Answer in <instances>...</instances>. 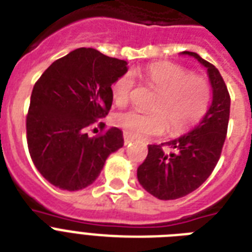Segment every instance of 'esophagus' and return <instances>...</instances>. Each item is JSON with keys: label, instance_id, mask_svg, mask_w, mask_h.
Returning <instances> with one entry per match:
<instances>
[{"label": "esophagus", "instance_id": "34e87169", "mask_svg": "<svg viewBox=\"0 0 252 252\" xmlns=\"http://www.w3.org/2000/svg\"><path fill=\"white\" fill-rule=\"evenodd\" d=\"M132 141H133V137H130L129 134L124 133V145H129Z\"/></svg>", "mask_w": 252, "mask_h": 252}]
</instances>
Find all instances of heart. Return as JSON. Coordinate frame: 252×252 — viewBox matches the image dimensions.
I'll return each instance as SVG.
<instances>
[{
	"label": "heart",
	"mask_w": 252,
	"mask_h": 252,
	"mask_svg": "<svg viewBox=\"0 0 252 252\" xmlns=\"http://www.w3.org/2000/svg\"><path fill=\"white\" fill-rule=\"evenodd\" d=\"M140 74L157 95L150 104L152 112L142 114L128 110L115 115V124L126 134L144 137L159 134L165 128L170 134H182L205 116L212 98L207 78L191 74L188 69L168 61L146 65ZM133 87L132 72L119 77L111 87L115 104H126Z\"/></svg>",
	"instance_id": "heart-1"
}]
</instances>
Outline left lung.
<instances>
[{
    "label": "left lung",
    "instance_id": "1",
    "mask_svg": "<svg viewBox=\"0 0 252 252\" xmlns=\"http://www.w3.org/2000/svg\"><path fill=\"white\" fill-rule=\"evenodd\" d=\"M182 53L195 57L207 68L213 99L203 120L189 133L148 146V157L138 166L137 179L159 200L183 197L208 179L222 152L230 115V95L219 69L197 53Z\"/></svg>",
    "mask_w": 252,
    "mask_h": 252
}]
</instances>
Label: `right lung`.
Listing matches in <instances>:
<instances>
[{"instance_id": "1", "label": "right lung", "mask_w": 252, "mask_h": 252, "mask_svg": "<svg viewBox=\"0 0 252 252\" xmlns=\"http://www.w3.org/2000/svg\"><path fill=\"white\" fill-rule=\"evenodd\" d=\"M126 70V61L78 48L36 81L26 118L27 145L37 171L55 187L77 191L90 186L107 157L123 146L116 126L94 137L86 129L110 112L111 86Z\"/></svg>"}]
</instances>
